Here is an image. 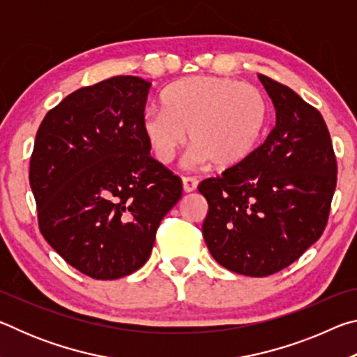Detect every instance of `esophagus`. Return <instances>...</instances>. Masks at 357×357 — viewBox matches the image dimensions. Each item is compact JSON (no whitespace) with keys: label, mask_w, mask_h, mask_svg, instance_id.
<instances>
[{"label":"esophagus","mask_w":357,"mask_h":357,"mask_svg":"<svg viewBox=\"0 0 357 357\" xmlns=\"http://www.w3.org/2000/svg\"><path fill=\"white\" fill-rule=\"evenodd\" d=\"M198 187V181L195 178H183V189L185 193L195 192Z\"/></svg>","instance_id":"obj_1"}]
</instances>
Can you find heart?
<instances>
[{
	"label": "heart",
	"instance_id": "1",
	"mask_svg": "<svg viewBox=\"0 0 357 357\" xmlns=\"http://www.w3.org/2000/svg\"><path fill=\"white\" fill-rule=\"evenodd\" d=\"M162 107H148L142 130L160 164H168L189 140L195 165L225 170L239 165L261 140L268 102L252 84L223 77H192L162 93Z\"/></svg>",
	"mask_w": 357,
	"mask_h": 357
}]
</instances>
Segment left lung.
<instances>
[{
    "mask_svg": "<svg viewBox=\"0 0 357 357\" xmlns=\"http://www.w3.org/2000/svg\"><path fill=\"white\" fill-rule=\"evenodd\" d=\"M258 78L274 104L275 128L244 162L198 185L209 204L203 238L211 255L250 277L279 273L317 243L337 185L321 113L285 84Z\"/></svg>",
    "mask_w": 357,
    "mask_h": 357,
    "instance_id": "obj_1",
    "label": "left lung"
}]
</instances>
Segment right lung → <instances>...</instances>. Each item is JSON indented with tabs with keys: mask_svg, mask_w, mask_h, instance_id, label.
<instances>
[{
	"mask_svg": "<svg viewBox=\"0 0 357 357\" xmlns=\"http://www.w3.org/2000/svg\"><path fill=\"white\" fill-rule=\"evenodd\" d=\"M149 86L119 75L77 89L36 134L29 185L42 236L96 280L140 269L183 195L181 179L149 155L142 130Z\"/></svg>",
	"mask_w": 357,
	"mask_h": 357,
	"instance_id": "1",
	"label": "right lung"
}]
</instances>
